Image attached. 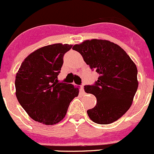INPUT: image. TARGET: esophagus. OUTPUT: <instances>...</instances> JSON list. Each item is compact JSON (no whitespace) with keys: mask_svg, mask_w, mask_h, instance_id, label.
Wrapping results in <instances>:
<instances>
[{"mask_svg":"<svg viewBox=\"0 0 154 154\" xmlns=\"http://www.w3.org/2000/svg\"><path fill=\"white\" fill-rule=\"evenodd\" d=\"M80 92H81V93H82V94H84V93H85V90H84V85H82V86H81Z\"/></svg>","mask_w":154,"mask_h":154,"instance_id":"34e87169","label":"esophagus"}]
</instances>
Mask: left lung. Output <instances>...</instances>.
<instances>
[{"mask_svg": "<svg viewBox=\"0 0 154 154\" xmlns=\"http://www.w3.org/2000/svg\"><path fill=\"white\" fill-rule=\"evenodd\" d=\"M72 50L100 75L94 85L84 87L97 99L96 105L87 111L90 119L100 125L117 121L129 110L137 90L135 63L121 47L107 40H86Z\"/></svg>", "mask_w": 154, "mask_h": 154, "instance_id": "obj_1", "label": "left lung"}]
</instances>
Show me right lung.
Returning <instances> with one entry per match:
<instances>
[{
	"label": "right lung",
	"mask_w": 154,
	"mask_h": 154,
	"mask_svg": "<svg viewBox=\"0 0 154 154\" xmlns=\"http://www.w3.org/2000/svg\"><path fill=\"white\" fill-rule=\"evenodd\" d=\"M71 44H54L30 53L22 62L15 76V95L28 115L35 121L53 125L65 117L69 104L79 88L59 83L58 75L63 57Z\"/></svg>",
	"instance_id": "obj_1"
}]
</instances>
